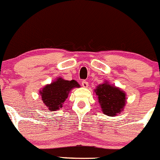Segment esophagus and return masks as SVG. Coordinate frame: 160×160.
I'll use <instances>...</instances> for the list:
<instances>
[{"instance_id": "1", "label": "esophagus", "mask_w": 160, "mask_h": 160, "mask_svg": "<svg viewBox=\"0 0 160 160\" xmlns=\"http://www.w3.org/2000/svg\"><path fill=\"white\" fill-rule=\"evenodd\" d=\"M81 84L83 88H88V82H87L86 80H83L81 82Z\"/></svg>"}]
</instances>
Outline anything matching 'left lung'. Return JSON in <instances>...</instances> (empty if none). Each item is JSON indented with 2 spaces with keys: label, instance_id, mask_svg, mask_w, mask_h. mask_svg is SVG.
Returning a JSON list of instances; mask_svg holds the SVG:
<instances>
[{
  "label": "left lung",
  "instance_id": "obj_1",
  "mask_svg": "<svg viewBox=\"0 0 160 160\" xmlns=\"http://www.w3.org/2000/svg\"><path fill=\"white\" fill-rule=\"evenodd\" d=\"M94 91L104 114L113 117L123 111L126 103V94L120 88L106 80L98 84Z\"/></svg>",
  "mask_w": 160,
  "mask_h": 160
}]
</instances>
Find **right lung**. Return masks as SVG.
Listing matches in <instances>:
<instances>
[{"instance_id":"add662e5","label":"right lung","mask_w":160,"mask_h":160,"mask_svg":"<svg viewBox=\"0 0 160 160\" xmlns=\"http://www.w3.org/2000/svg\"><path fill=\"white\" fill-rule=\"evenodd\" d=\"M75 80H65L58 77L50 84H46L39 91L42 100L49 110L55 111L62 108L70 92L75 88H80Z\"/></svg>"}]
</instances>
